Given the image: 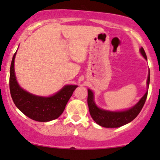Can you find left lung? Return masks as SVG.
I'll list each match as a JSON object with an SVG mask.
<instances>
[{"mask_svg": "<svg viewBox=\"0 0 160 160\" xmlns=\"http://www.w3.org/2000/svg\"><path fill=\"white\" fill-rule=\"evenodd\" d=\"M142 55L144 56L146 59H147L146 54L143 48L140 49ZM150 81V73L149 72L147 80L148 87L149 85ZM148 91L145 93L144 96L141 98L139 101L134 106L133 108H130L129 110L125 111H119V112H112V111H108L98 108L93 101V94L90 90H88V104L89 108L90 114L92 118L93 119L97 124L104 128H118V127L125 125L129 123L132 120L135 118L139 114L140 111L142 109L145 102L147 98Z\"/></svg>", "mask_w": 160, "mask_h": 160, "instance_id": "1", "label": "left lung"}]
</instances>
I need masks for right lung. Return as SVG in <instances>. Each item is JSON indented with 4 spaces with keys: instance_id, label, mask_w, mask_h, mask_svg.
I'll use <instances>...</instances> for the list:
<instances>
[{
    "instance_id": "add662e5",
    "label": "right lung",
    "mask_w": 160,
    "mask_h": 160,
    "mask_svg": "<svg viewBox=\"0 0 160 160\" xmlns=\"http://www.w3.org/2000/svg\"><path fill=\"white\" fill-rule=\"evenodd\" d=\"M14 53L10 68L9 87L11 98L16 107L32 120L46 122L59 118L63 112L67 102L77 88L75 85H67L57 93L49 98L35 96L18 86L14 74Z\"/></svg>"
}]
</instances>
